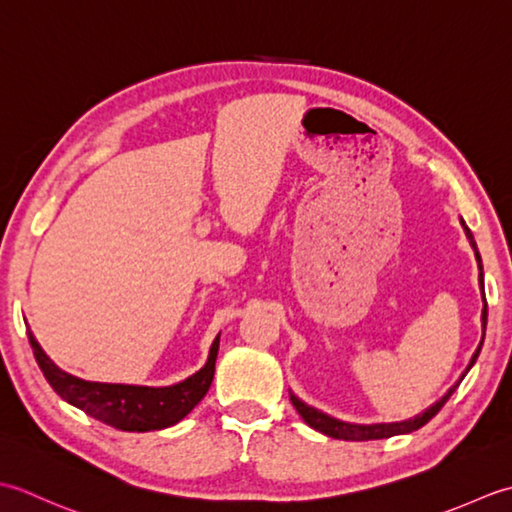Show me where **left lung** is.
<instances>
[{
  "instance_id": "left-lung-1",
  "label": "left lung",
  "mask_w": 512,
  "mask_h": 512,
  "mask_svg": "<svg viewBox=\"0 0 512 512\" xmlns=\"http://www.w3.org/2000/svg\"><path fill=\"white\" fill-rule=\"evenodd\" d=\"M462 227L466 232V238L468 243H471L473 252H475V258H477V267H479V289H482V300H484V309H482V329L486 331V318H488V307H486V296H484V269H482V256H479L477 252V245H475V238L471 234V229L466 227V223L462 221ZM484 331H482V342H479L477 351L473 353L471 362H468L466 371L460 375V380H457L451 389L446 391L444 398L437 400L433 406H429L424 413L415 415L413 420H406V422H391V424H349V422H342V420H336V417H331L327 413H322L318 409H314V406L305 404L302 400H298L294 393H291V404L296 406V411L300 413L302 420H305L311 429H316L320 433H325L329 437H333V440H349V442H367V440H384V437H393V435H404V433H413L417 429H422V426L431 420V417L437 415V411L442 409V406L446 404V400L451 398V395L455 393V389L460 387V382L464 380V375L471 371V367L475 364L479 351H482V344H484Z\"/></svg>"
}]
</instances>
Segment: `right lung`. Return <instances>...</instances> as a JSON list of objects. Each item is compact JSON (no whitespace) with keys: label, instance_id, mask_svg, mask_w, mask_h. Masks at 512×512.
I'll return each instance as SVG.
<instances>
[{"label":"right lung","instance_id":"1","mask_svg":"<svg viewBox=\"0 0 512 512\" xmlns=\"http://www.w3.org/2000/svg\"><path fill=\"white\" fill-rule=\"evenodd\" d=\"M26 331L39 369L59 398L103 424L130 433L168 429V426L181 422L205 398L214 380L218 340H221V336H216L205 367L187 380L172 384V387H134V384L88 382L61 371L39 347L33 331Z\"/></svg>","mask_w":512,"mask_h":512}]
</instances>
